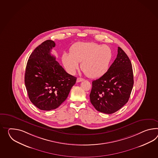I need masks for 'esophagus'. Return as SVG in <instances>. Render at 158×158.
Instances as JSON below:
<instances>
[{
  "label": "esophagus",
  "instance_id": "1",
  "mask_svg": "<svg viewBox=\"0 0 158 158\" xmlns=\"http://www.w3.org/2000/svg\"><path fill=\"white\" fill-rule=\"evenodd\" d=\"M84 81V79L83 78H81V77H77V82H81V81Z\"/></svg>",
  "mask_w": 158,
  "mask_h": 158
}]
</instances>
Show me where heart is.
Segmentation results:
<instances>
[{
  "instance_id": "1",
  "label": "heart",
  "mask_w": 158,
  "mask_h": 158,
  "mask_svg": "<svg viewBox=\"0 0 158 158\" xmlns=\"http://www.w3.org/2000/svg\"><path fill=\"white\" fill-rule=\"evenodd\" d=\"M112 58L111 49L106 45L92 42H77L73 44L69 54L62 55V62L66 71L73 75L79 68L90 78L103 75L107 71Z\"/></svg>"
}]
</instances>
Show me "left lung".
Segmentation results:
<instances>
[{
    "label": "left lung",
    "instance_id": "8db88e82",
    "mask_svg": "<svg viewBox=\"0 0 158 158\" xmlns=\"http://www.w3.org/2000/svg\"><path fill=\"white\" fill-rule=\"evenodd\" d=\"M92 84L89 98L97 111L111 114L127 103L134 85V75L131 61L120 47L107 71Z\"/></svg>",
    "mask_w": 158,
    "mask_h": 158
}]
</instances>
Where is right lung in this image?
<instances>
[{
  "label": "right lung",
  "instance_id": "1",
  "mask_svg": "<svg viewBox=\"0 0 158 158\" xmlns=\"http://www.w3.org/2000/svg\"><path fill=\"white\" fill-rule=\"evenodd\" d=\"M55 46L47 40L37 47L27 62L24 82L31 102L41 110L58 108L65 101L77 77L66 73L51 51Z\"/></svg>",
  "mask_w": 158,
  "mask_h": 158
}]
</instances>
